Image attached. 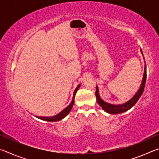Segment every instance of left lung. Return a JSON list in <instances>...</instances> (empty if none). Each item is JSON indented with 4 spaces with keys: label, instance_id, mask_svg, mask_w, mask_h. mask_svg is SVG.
I'll return each mask as SVG.
<instances>
[{
    "label": "left lung",
    "instance_id": "obj_1",
    "mask_svg": "<svg viewBox=\"0 0 159 159\" xmlns=\"http://www.w3.org/2000/svg\"><path fill=\"white\" fill-rule=\"evenodd\" d=\"M141 52L142 54H143L142 53V50H141ZM146 79H147V66H146V64H145L143 79H142L141 85L140 87H139L138 91L136 93L135 95H134L133 98L130 99V100H128V102H126L125 103L121 104H112L107 103V102L102 100V98H100V96L99 95L98 87L97 86L95 95H96L98 103L99 104V106L102 107V109H104V111L107 113H109V114H121V113L128 111V110L130 109L132 107H133L134 104L137 103V102L138 101V99L142 95V93H143L144 86H145V83H146Z\"/></svg>",
    "mask_w": 159,
    "mask_h": 159
}]
</instances>
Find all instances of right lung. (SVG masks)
<instances>
[{
  "label": "right lung",
  "instance_id": "obj_1",
  "mask_svg": "<svg viewBox=\"0 0 159 159\" xmlns=\"http://www.w3.org/2000/svg\"><path fill=\"white\" fill-rule=\"evenodd\" d=\"M80 86V84H79V85L77 86L76 89H75L74 92V95H73V99H72V101L71 103L69 104V106H67L65 109L64 110H62L61 112L59 113L58 114L55 115V116H51V117H46V116H36V117L39 118V119H41V120H46V121H50V122H54V121H58V120H60L64 118V117H66L67 115H68L69 113L71 111V110L72 109V107L74 106V98H75V95H76V93L77 92V90L79 89Z\"/></svg>",
  "mask_w": 159,
  "mask_h": 159
}]
</instances>
